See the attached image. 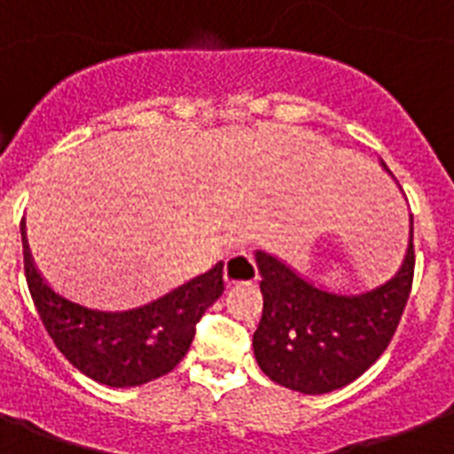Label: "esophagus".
Instances as JSON below:
<instances>
[{"label":"esophagus","mask_w":454,"mask_h":454,"mask_svg":"<svg viewBox=\"0 0 454 454\" xmlns=\"http://www.w3.org/2000/svg\"><path fill=\"white\" fill-rule=\"evenodd\" d=\"M223 278L227 287L239 286V283H254V280L260 278V276H257V264H254V260L248 253L230 254V257L224 260Z\"/></svg>","instance_id":"esophagus-1"}]
</instances>
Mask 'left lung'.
I'll use <instances>...</instances> for the list:
<instances>
[{
  "label": "left lung",
  "instance_id": "obj_1",
  "mask_svg": "<svg viewBox=\"0 0 454 454\" xmlns=\"http://www.w3.org/2000/svg\"><path fill=\"white\" fill-rule=\"evenodd\" d=\"M380 167L392 176L385 162ZM264 310L253 353L273 383L301 395H327L364 373L389 346L413 286V215L402 267L364 292H336L286 260L254 250Z\"/></svg>",
  "mask_w": 454,
  "mask_h": 454
}]
</instances>
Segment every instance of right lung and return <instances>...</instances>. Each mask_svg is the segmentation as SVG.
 Instances as JSON below:
<instances>
[{
  "instance_id": "add662e5",
  "label": "right lung",
  "mask_w": 454,
  "mask_h": 454,
  "mask_svg": "<svg viewBox=\"0 0 454 454\" xmlns=\"http://www.w3.org/2000/svg\"><path fill=\"white\" fill-rule=\"evenodd\" d=\"M32 301L55 346L81 373L108 387H137L174 369L194 339V325L223 294V262L134 309L85 306L52 290L32 257L20 224Z\"/></svg>"
}]
</instances>
